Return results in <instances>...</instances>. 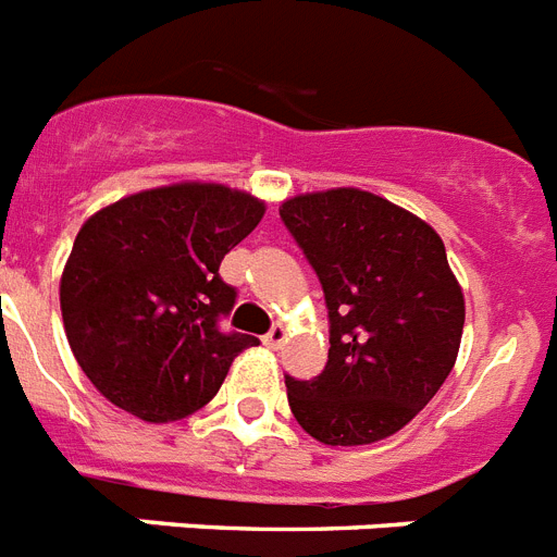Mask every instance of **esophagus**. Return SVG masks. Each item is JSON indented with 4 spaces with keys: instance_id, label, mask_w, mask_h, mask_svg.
Segmentation results:
<instances>
[{
    "instance_id": "obj_1",
    "label": "esophagus",
    "mask_w": 557,
    "mask_h": 557,
    "mask_svg": "<svg viewBox=\"0 0 557 557\" xmlns=\"http://www.w3.org/2000/svg\"><path fill=\"white\" fill-rule=\"evenodd\" d=\"M284 337H287V330H284L282 324H275L273 330H270L268 335H264V344L273 346V349H278V346L284 344Z\"/></svg>"
}]
</instances>
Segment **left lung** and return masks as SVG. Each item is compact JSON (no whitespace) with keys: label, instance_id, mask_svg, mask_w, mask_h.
<instances>
[{"label":"left lung","instance_id":"left-lung-1","mask_svg":"<svg viewBox=\"0 0 557 557\" xmlns=\"http://www.w3.org/2000/svg\"><path fill=\"white\" fill-rule=\"evenodd\" d=\"M278 213L330 310L324 372L284 377L293 417L324 445L397 434L440 392L462 341V287L440 233L360 188L301 194Z\"/></svg>","mask_w":557,"mask_h":557}]
</instances>
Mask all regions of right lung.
Here are the masks:
<instances>
[{"mask_svg":"<svg viewBox=\"0 0 557 557\" xmlns=\"http://www.w3.org/2000/svg\"><path fill=\"white\" fill-rule=\"evenodd\" d=\"M264 216V202L216 183L132 194L89 216L61 275V318L92 386L146 422L213 400L233 358L259 337L222 332L236 289L225 253Z\"/></svg>","mask_w":557,"mask_h":557,"instance_id":"obj_1","label":"right lung"}]
</instances>
